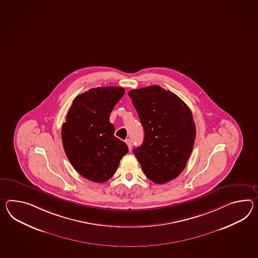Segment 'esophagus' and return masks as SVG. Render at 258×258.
Masks as SVG:
<instances>
[{
  "instance_id": "1",
  "label": "esophagus",
  "mask_w": 258,
  "mask_h": 258,
  "mask_svg": "<svg viewBox=\"0 0 258 258\" xmlns=\"http://www.w3.org/2000/svg\"><path fill=\"white\" fill-rule=\"evenodd\" d=\"M126 145H127V146H128V149H130V150H132V140H131V139H126Z\"/></svg>"
}]
</instances>
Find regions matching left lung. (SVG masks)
Segmentation results:
<instances>
[{"instance_id":"left-lung-1","label":"left lung","mask_w":258,"mask_h":258,"mask_svg":"<svg viewBox=\"0 0 258 258\" xmlns=\"http://www.w3.org/2000/svg\"><path fill=\"white\" fill-rule=\"evenodd\" d=\"M127 94L145 130L144 143L133 153L152 182H170L183 170L194 146L192 113L177 95L159 86Z\"/></svg>"}]
</instances>
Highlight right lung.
<instances>
[{"mask_svg": "<svg viewBox=\"0 0 258 258\" xmlns=\"http://www.w3.org/2000/svg\"><path fill=\"white\" fill-rule=\"evenodd\" d=\"M125 93L119 87L89 89L73 101L61 128L70 162L89 181L104 182L114 174L127 145L114 133L110 113Z\"/></svg>", "mask_w": 258, "mask_h": 258, "instance_id": "1", "label": "right lung"}]
</instances>
